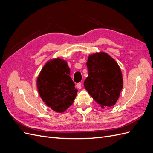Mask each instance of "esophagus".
<instances>
[{"label": "esophagus", "mask_w": 153, "mask_h": 153, "mask_svg": "<svg viewBox=\"0 0 153 153\" xmlns=\"http://www.w3.org/2000/svg\"><path fill=\"white\" fill-rule=\"evenodd\" d=\"M82 85L81 83H78V84H76V87L78 88V89H82Z\"/></svg>", "instance_id": "34e87169"}]
</instances>
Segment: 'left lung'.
Masks as SVG:
<instances>
[{"label": "left lung", "mask_w": 153, "mask_h": 153, "mask_svg": "<svg viewBox=\"0 0 153 153\" xmlns=\"http://www.w3.org/2000/svg\"><path fill=\"white\" fill-rule=\"evenodd\" d=\"M89 75L84 81L85 89L102 108L114 106L123 87L121 69L117 62L103 52L88 57Z\"/></svg>", "instance_id": "8db88e82"}]
</instances>
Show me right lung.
I'll return each instance as SVG.
<instances>
[{"label": "right lung", "mask_w": 153, "mask_h": 153, "mask_svg": "<svg viewBox=\"0 0 153 153\" xmlns=\"http://www.w3.org/2000/svg\"><path fill=\"white\" fill-rule=\"evenodd\" d=\"M36 85L43 102L58 113L64 112L72 105L78 92L67 62L59 57L50 59L45 64Z\"/></svg>", "instance_id": "1"}]
</instances>
